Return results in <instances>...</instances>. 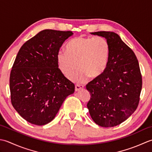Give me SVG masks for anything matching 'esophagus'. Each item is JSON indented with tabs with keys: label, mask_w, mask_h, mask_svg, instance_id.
Masks as SVG:
<instances>
[{
	"label": "esophagus",
	"mask_w": 152,
	"mask_h": 152,
	"mask_svg": "<svg viewBox=\"0 0 152 152\" xmlns=\"http://www.w3.org/2000/svg\"><path fill=\"white\" fill-rule=\"evenodd\" d=\"M83 88H84V86L82 85H76L75 90L76 92H77V91H79L80 89H82Z\"/></svg>",
	"instance_id": "1"
}]
</instances>
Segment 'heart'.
<instances>
[{
	"label": "heart",
	"mask_w": 152,
	"mask_h": 152,
	"mask_svg": "<svg viewBox=\"0 0 152 152\" xmlns=\"http://www.w3.org/2000/svg\"><path fill=\"white\" fill-rule=\"evenodd\" d=\"M66 51L60 50L57 54L59 68L73 82L81 84L87 80L100 76L106 69L110 57V47L106 39L102 37H77L67 43Z\"/></svg>",
	"instance_id": "b5f03b06"
}]
</instances>
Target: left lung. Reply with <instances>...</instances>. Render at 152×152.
<instances>
[{
    "instance_id": "8db88e82",
    "label": "left lung",
    "mask_w": 152,
    "mask_h": 152,
    "mask_svg": "<svg viewBox=\"0 0 152 152\" xmlns=\"http://www.w3.org/2000/svg\"><path fill=\"white\" fill-rule=\"evenodd\" d=\"M109 42L106 69L86 86L91 94L87 107L92 120L103 127L125 121L138 106L142 80L138 61L131 48L114 32L98 31Z\"/></svg>"
}]
</instances>
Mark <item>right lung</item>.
Returning a JSON list of instances; mask_svg holds the SVG:
<instances>
[{
    "instance_id": "obj_1",
    "label": "right lung",
    "mask_w": 152,
    "mask_h": 152,
    "mask_svg": "<svg viewBox=\"0 0 152 152\" xmlns=\"http://www.w3.org/2000/svg\"><path fill=\"white\" fill-rule=\"evenodd\" d=\"M70 31L45 29L21 46L10 76L11 102L27 121L44 125L54 119L75 85L58 68L57 54Z\"/></svg>"
}]
</instances>
